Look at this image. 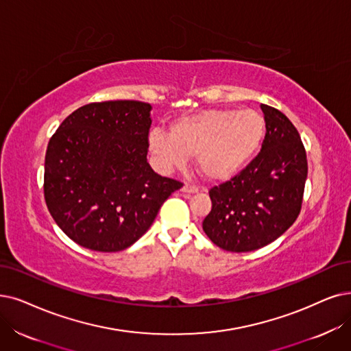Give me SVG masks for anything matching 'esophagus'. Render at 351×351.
Returning <instances> with one entry per match:
<instances>
[{
    "mask_svg": "<svg viewBox=\"0 0 351 351\" xmlns=\"http://www.w3.org/2000/svg\"><path fill=\"white\" fill-rule=\"evenodd\" d=\"M183 191L193 194V193H197V191H199V187L194 186V184H187V183H186V184L183 186Z\"/></svg>",
    "mask_w": 351,
    "mask_h": 351,
    "instance_id": "esophagus-1",
    "label": "esophagus"
}]
</instances>
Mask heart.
<instances>
[{
    "mask_svg": "<svg viewBox=\"0 0 351 351\" xmlns=\"http://www.w3.org/2000/svg\"><path fill=\"white\" fill-rule=\"evenodd\" d=\"M265 118L255 109H215L176 119L170 134L156 130L148 147L162 171L184 167L195 157L212 180H228L250 162L265 136Z\"/></svg>",
    "mask_w": 351,
    "mask_h": 351,
    "instance_id": "b5f03b06",
    "label": "heart"
}]
</instances>
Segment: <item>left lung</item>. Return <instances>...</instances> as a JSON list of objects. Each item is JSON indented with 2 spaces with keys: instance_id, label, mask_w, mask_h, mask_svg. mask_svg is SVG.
I'll list each match as a JSON object with an SVG mask.
<instances>
[{
  "instance_id": "left-lung-1",
  "label": "left lung",
  "mask_w": 351,
  "mask_h": 351,
  "mask_svg": "<svg viewBox=\"0 0 351 351\" xmlns=\"http://www.w3.org/2000/svg\"><path fill=\"white\" fill-rule=\"evenodd\" d=\"M266 134L258 156L229 181L210 189L203 230L216 246L250 252L278 239L297 220L308 173L306 154L292 122L261 105Z\"/></svg>"
}]
</instances>
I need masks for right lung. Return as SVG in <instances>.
I'll return each mask as SVG.
<instances>
[{"instance_id":"1","label":"right lung","mask_w":351,"mask_h":351,"mask_svg":"<svg viewBox=\"0 0 351 351\" xmlns=\"http://www.w3.org/2000/svg\"><path fill=\"white\" fill-rule=\"evenodd\" d=\"M149 112L139 101L93 102L72 112L50 138L45 200L77 245L96 252L130 247L183 187L147 162Z\"/></svg>"}]
</instances>
